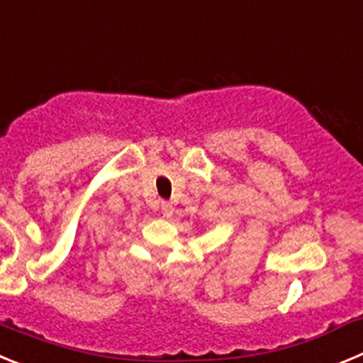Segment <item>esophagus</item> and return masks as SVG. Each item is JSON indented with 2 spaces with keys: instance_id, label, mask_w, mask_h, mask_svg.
Instances as JSON below:
<instances>
[{
  "instance_id": "34e87169",
  "label": "esophagus",
  "mask_w": 363,
  "mask_h": 363,
  "mask_svg": "<svg viewBox=\"0 0 363 363\" xmlns=\"http://www.w3.org/2000/svg\"><path fill=\"white\" fill-rule=\"evenodd\" d=\"M160 208H162V214H164L165 218H171L172 212H174V208H172V205L169 203V201H162V203H160Z\"/></svg>"
}]
</instances>
